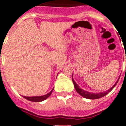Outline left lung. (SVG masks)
Listing matches in <instances>:
<instances>
[{"label":"left lung","instance_id":"left-lung-1","mask_svg":"<svg viewBox=\"0 0 126 126\" xmlns=\"http://www.w3.org/2000/svg\"><path fill=\"white\" fill-rule=\"evenodd\" d=\"M72 80H73V84H74V86H75V90H77V92H78V93H79L81 96L84 97V98H86V99H99V98L106 95L107 94H109V92H110V91H111V90L114 88V87H115L116 84H117L118 81V80L117 82L114 84V85L112 88H110L109 90H107V92H102V93H99V94H94V93H90V92H87V91H85V90L81 89V88L79 86V85H78V84L75 82V81H74V80H73V77H72Z\"/></svg>","mask_w":126,"mask_h":126}]
</instances>
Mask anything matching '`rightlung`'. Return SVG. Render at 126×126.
<instances>
[{"instance_id": "1", "label": "right lung", "mask_w": 126, "mask_h": 126, "mask_svg": "<svg viewBox=\"0 0 126 126\" xmlns=\"http://www.w3.org/2000/svg\"><path fill=\"white\" fill-rule=\"evenodd\" d=\"M53 89H52V90H51V92H49L48 94L42 96H34V97H26V96H23V97L25 99H26L30 101L40 102L44 101V100L46 99L47 97H49V96H50V95L51 94V93H52V92H53Z\"/></svg>"}]
</instances>
